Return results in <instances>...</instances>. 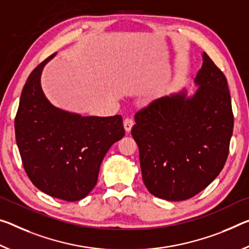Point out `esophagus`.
<instances>
[{
  "label": "esophagus",
  "instance_id": "obj_1",
  "mask_svg": "<svg viewBox=\"0 0 249 249\" xmlns=\"http://www.w3.org/2000/svg\"><path fill=\"white\" fill-rule=\"evenodd\" d=\"M133 125H134V121H133V118L126 117L125 120H124V128H125V131L127 132V133L131 132V129H132V127H133Z\"/></svg>",
  "mask_w": 249,
  "mask_h": 249
}]
</instances>
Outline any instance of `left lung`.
I'll return each mask as SVG.
<instances>
[{
	"mask_svg": "<svg viewBox=\"0 0 249 249\" xmlns=\"http://www.w3.org/2000/svg\"><path fill=\"white\" fill-rule=\"evenodd\" d=\"M195 83L185 92L153 101L135 114L142 176L152 195L192 198L222 172L230 153L234 114L226 76L206 53Z\"/></svg>",
	"mask_w": 249,
	"mask_h": 249,
	"instance_id": "1",
	"label": "left lung"
}]
</instances>
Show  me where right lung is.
Listing matches in <instances>:
<instances>
[{
  "instance_id": "add662e5",
  "label": "right lung",
  "mask_w": 249,
  "mask_h": 249,
  "mask_svg": "<svg viewBox=\"0 0 249 249\" xmlns=\"http://www.w3.org/2000/svg\"><path fill=\"white\" fill-rule=\"evenodd\" d=\"M55 54L27 77L15 116V139L23 167L45 194L66 202L89 195L97 183L105 154L125 135L121 115L81 116L46 100L41 73Z\"/></svg>"
}]
</instances>
